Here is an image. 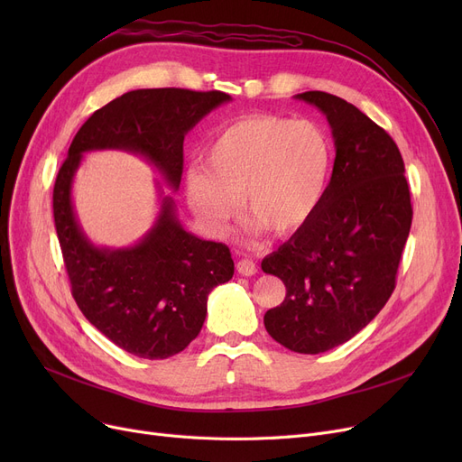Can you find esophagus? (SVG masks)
<instances>
[{"label":"esophagus","instance_id":"obj_1","mask_svg":"<svg viewBox=\"0 0 462 462\" xmlns=\"http://www.w3.org/2000/svg\"><path fill=\"white\" fill-rule=\"evenodd\" d=\"M236 270L237 273L245 275V277H251L256 273V263L253 260H247V258H241L237 263H236Z\"/></svg>","mask_w":462,"mask_h":462}]
</instances>
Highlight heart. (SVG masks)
Wrapping results in <instances>:
<instances>
[{
	"label": "heart",
	"instance_id": "obj_1",
	"mask_svg": "<svg viewBox=\"0 0 462 462\" xmlns=\"http://www.w3.org/2000/svg\"><path fill=\"white\" fill-rule=\"evenodd\" d=\"M204 168L185 176L187 202L213 232H223L241 199L245 215L284 237L319 209L331 170L328 136L310 121L273 114L237 117L206 145Z\"/></svg>",
	"mask_w": 462,
	"mask_h": 462
}]
</instances>
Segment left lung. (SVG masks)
<instances>
[{
  "mask_svg": "<svg viewBox=\"0 0 462 462\" xmlns=\"http://www.w3.org/2000/svg\"><path fill=\"white\" fill-rule=\"evenodd\" d=\"M296 99L326 114L335 162L310 221L262 260L263 273L286 286L263 326L288 350L322 354L350 341L393 294L414 211L390 134L341 97L305 91Z\"/></svg>",
  "mask_w": 462,
  "mask_h": 462,
  "instance_id": "1",
  "label": "left lung"
}]
</instances>
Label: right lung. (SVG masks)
Masks as SVG:
<instances>
[{
  "label": "right lung",
  "mask_w": 462,
  "mask_h": 462,
  "mask_svg": "<svg viewBox=\"0 0 462 462\" xmlns=\"http://www.w3.org/2000/svg\"><path fill=\"white\" fill-rule=\"evenodd\" d=\"M226 101L230 95L223 91L181 88L124 93L89 116L58 172L54 225L72 298L97 329L133 356L166 359L197 338L209 292L234 275L230 249L187 232L168 197L155 226L140 244L127 249L95 247L72 209V178L82 153L125 150L148 159L178 189L185 134Z\"/></svg>",
  "instance_id": "right-lung-1"
}]
</instances>
